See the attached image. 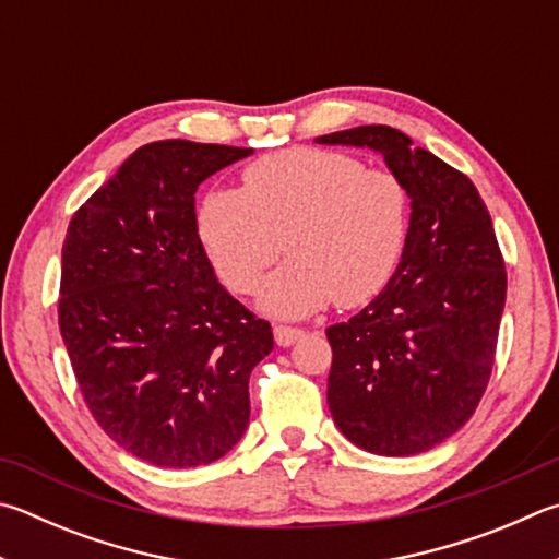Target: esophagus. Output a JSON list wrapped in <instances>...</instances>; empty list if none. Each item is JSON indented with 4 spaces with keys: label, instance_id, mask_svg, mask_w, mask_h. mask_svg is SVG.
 I'll use <instances>...</instances> for the list:
<instances>
[{
    "label": "esophagus",
    "instance_id": "1",
    "mask_svg": "<svg viewBox=\"0 0 559 559\" xmlns=\"http://www.w3.org/2000/svg\"><path fill=\"white\" fill-rule=\"evenodd\" d=\"M302 334L306 332L298 328H288V324H276V328H273V337H276L278 347H290V344H296Z\"/></svg>",
    "mask_w": 559,
    "mask_h": 559
}]
</instances>
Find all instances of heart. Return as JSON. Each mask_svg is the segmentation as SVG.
I'll return each instance as SVG.
<instances>
[{
	"mask_svg": "<svg viewBox=\"0 0 559 559\" xmlns=\"http://www.w3.org/2000/svg\"><path fill=\"white\" fill-rule=\"evenodd\" d=\"M245 188H212L195 229L229 290L249 293L283 251L290 259L261 283L257 306L306 318L328 302L357 308L399 269L411 227V192L389 168L342 151L288 148L247 166Z\"/></svg>",
	"mask_w": 559,
	"mask_h": 559,
	"instance_id": "obj_1",
	"label": "heart"
}]
</instances>
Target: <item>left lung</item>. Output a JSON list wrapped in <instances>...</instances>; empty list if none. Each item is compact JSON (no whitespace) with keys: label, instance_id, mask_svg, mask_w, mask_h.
I'll list each match as a JSON object with an SVG mask.
<instances>
[{"label":"left lung","instance_id":"left-lung-1","mask_svg":"<svg viewBox=\"0 0 559 559\" xmlns=\"http://www.w3.org/2000/svg\"><path fill=\"white\" fill-rule=\"evenodd\" d=\"M314 141L377 151L411 192L399 269L359 314L328 328L330 413L371 454L428 452L472 418L491 377L506 271L489 210L469 178L399 129Z\"/></svg>","mask_w":559,"mask_h":559}]
</instances>
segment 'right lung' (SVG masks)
I'll return each mask as SVG.
<instances>
[{"label": "right lung", "mask_w": 559, "mask_h": 559, "mask_svg": "<svg viewBox=\"0 0 559 559\" xmlns=\"http://www.w3.org/2000/svg\"><path fill=\"white\" fill-rule=\"evenodd\" d=\"M251 154L154 141L70 219L60 334L90 413L148 464H210L249 425V377L273 332L217 283L198 239L195 190Z\"/></svg>", "instance_id": "add662e5"}]
</instances>
